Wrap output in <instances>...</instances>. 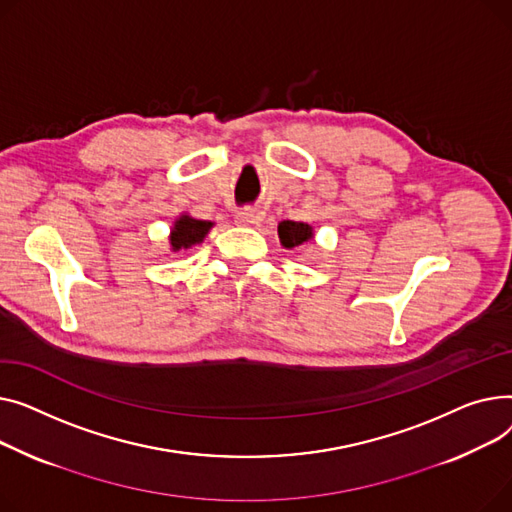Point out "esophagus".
I'll return each mask as SVG.
<instances>
[{"label": "esophagus", "instance_id": "obj_1", "mask_svg": "<svg viewBox=\"0 0 512 512\" xmlns=\"http://www.w3.org/2000/svg\"><path fill=\"white\" fill-rule=\"evenodd\" d=\"M235 221L239 225H254V223H258V213H256L254 208H250V206L239 208L237 215H235Z\"/></svg>", "mask_w": 512, "mask_h": 512}]
</instances>
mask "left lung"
<instances>
[{
	"label": "left lung",
	"instance_id": "obj_1",
	"mask_svg": "<svg viewBox=\"0 0 512 512\" xmlns=\"http://www.w3.org/2000/svg\"><path fill=\"white\" fill-rule=\"evenodd\" d=\"M279 237L285 248H297L306 244L312 237V227L308 223H299V221H283L279 223Z\"/></svg>",
	"mask_w": 512,
	"mask_h": 512
}]
</instances>
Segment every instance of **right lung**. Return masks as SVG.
I'll use <instances>...</instances> for the list:
<instances>
[{
  "label": "right lung",
  "instance_id": "right-lung-1",
  "mask_svg": "<svg viewBox=\"0 0 512 512\" xmlns=\"http://www.w3.org/2000/svg\"><path fill=\"white\" fill-rule=\"evenodd\" d=\"M210 227H213V223L198 221V219H192L186 215L179 217V221H175V227L171 233V248L173 250H188V248L200 244Z\"/></svg>",
  "mask_w": 512,
  "mask_h": 512
}]
</instances>
